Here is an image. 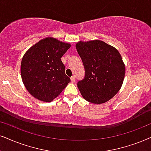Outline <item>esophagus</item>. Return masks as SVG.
<instances>
[{
	"mask_svg": "<svg viewBox=\"0 0 151 151\" xmlns=\"http://www.w3.org/2000/svg\"><path fill=\"white\" fill-rule=\"evenodd\" d=\"M70 79H71L72 83H74V82H75V77H74V76H72V77L70 78Z\"/></svg>",
	"mask_w": 151,
	"mask_h": 151,
	"instance_id": "34e87169",
	"label": "esophagus"
}]
</instances>
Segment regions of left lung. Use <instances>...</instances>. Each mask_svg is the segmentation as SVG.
<instances>
[{
	"label": "left lung",
	"mask_w": 151,
	"mask_h": 151,
	"mask_svg": "<svg viewBox=\"0 0 151 151\" xmlns=\"http://www.w3.org/2000/svg\"><path fill=\"white\" fill-rule=\"evenodd\" d=\"M85 70L77 86L83 98L93 104L111 100L122 86L125 68L117 49L100 40L76 45Z\"/></svg>",
	"instance_id": "left-lung-1"
}]
</instances>
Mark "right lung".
Masks as SVG:
<instances>
[{
    "mask_svg": "<svg viewBox=\"0 0 151 151\" xmlns=\"http://www.w3.org/2000/svg\"><path fill=\"white\" fill-rule=\"evenodd\" d=\"M70 47V44L47 37L25 53L21 64V74L25 87L34 98L51 102L70 82L60 59Z\"/></svg>",
    "mask_w": 151,
    "mask_h": 151,
    "instance_id": "right-lung-1",
    "label": "right lung"
}]
</instances>
